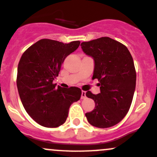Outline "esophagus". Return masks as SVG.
<instances>
[{
	"instance_id": "esophagus-1",
	"label": "esophagus",
	"mask_w": 157,
	"mask_h": 157,
	"mask_svg": "<svg viewBox=\"0 0 157 157\" xmlns=\"http://www.w3.org/2000/svg\"><path fill=\"white\" fill-rule=\"evenodd\" d=\"M86 98V92L82 91L81 92V99H85Z\"/></svg>"
}]
</instances>
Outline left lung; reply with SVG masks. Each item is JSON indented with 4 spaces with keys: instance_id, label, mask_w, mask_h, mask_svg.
<instances>
[{
    "instance_id": "1",
    "label": "left lung",
    "mask_w": 157,
    "mask_h": 157,
    "mask_svg": "<svg viewBox=\"0 0 157 157\" xmlns=\"http://www.w3.org/2000/svg\"><path fill=\"white\" fill-rule=\"evenodd\" d=\"M82 50L94 60L93 79H98L100 93L87 91L95 109L85 114L90 124L106 128L115 125L127 115L136 86L134 61L128 48L109 37L83 42Z\"/></svg>"
}]
</instances>
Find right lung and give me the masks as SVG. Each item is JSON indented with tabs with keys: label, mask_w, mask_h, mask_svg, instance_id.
<instances>
[{
	"label": "right lung",
	"mask_w": 157,
	"mask_h": 157,
	"mask_svg": "<svg viewBox=\"0 0 157 157\" xmlns=\"http://www.w3.org/2000/svg\"><path fill=\"white\" fill-rule=\"evenodd\" d=\"M80 43L41 39L20 58L17 78L19 95L25 110L40 125L57 128L63 124L71 104L80 99V88H57L53 83L66 57L77 50Z\"/></svg>",
	"instance_id": "obj_1"
}]
</instances>
